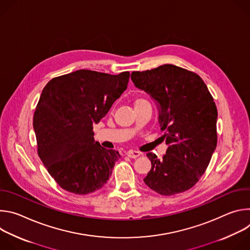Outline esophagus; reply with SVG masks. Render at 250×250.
<instances>
[{"mask_svg":"<svg viewBox=\"0 0 250 250\" xmlns=\"http://www.w3.org/2000/svg\"><path fill=\"white\" fill-rule=\"evenodd\" d=\"M126 155L129 157V158H136L140 155V152L138 151H135V150H128L126 152Z\"/></svg>","mask_w":250,"mask_h":250,"instance_id":"34e87169","label":"esophagus"}]
</instances>
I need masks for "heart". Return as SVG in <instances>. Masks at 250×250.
Instances as JSON below:
<instances>
[{"label": "heart", "instance_id": "b5f03b06", "mask_svg": "<svg viewBox=\"0 0 250 250\" xmlns=\"http://www.w3.org/2000/svg\"><path fill=\"white\" fill-rule=\"evenodd\" d=\"M144 102H146V101L145 99H140V98H139V99H136V100H135V104H139V103H144Z\"/></svg>", "mask_w": 250, "mask_h": 250}]
</instances>
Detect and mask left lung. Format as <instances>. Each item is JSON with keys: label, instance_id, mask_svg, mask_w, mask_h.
Masks as SVG:
<instances>
[{"label": "left lung", "instance_id": "1", "mask_svg": "<svg viewBox=\"0 0 250 250\" xmlns=\"http://www.w3.org/2000/svg\"><path fill=\"white\" fill-rule=\"evenodd\" d=\"M134 86L157 104L158 122L168 148L158 159L148 152L151 169L144 179L156 193L171 196L192 188L217 147L218 111L202 78L172 64L130 76Z\"/></svg>", "mask_w": 250, "mask_h": 250}]
</instances>
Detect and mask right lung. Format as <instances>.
Segmentation results:
<instances>
[{
	"label": "right lung",
	"mask_w": 250,
	"mask_h": 250,
	"mask_svg": "<svg viewBox=\"0 0 250 250\" xmlns=\"http://www.w3.org/2000/svg\"><path fill=\"white\" fill-rule=\"evenodd\" d=\"M128 79L127 71L111 75L81 69L43 88L33 116L38 153L62 189L86 195L109 180L121 155L95 141L93 125L108 114Z\"/></svg>",
	"instance_id": "right-lung-1"
}]
</instances>
